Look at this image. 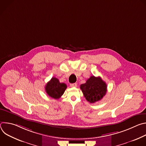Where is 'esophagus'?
<instances>
[{"label":"esophagus","instance_id":"1","mask_svg":"<svg viewBox=\"0 0 146 146\" xmlns=\"http://www.w3.org/2000/svg\"><path fill=\"white\" fill-rule=\"evenodd\" d=\"M70 87H77V84L76 83H73V84H70Z\"/></svg>","mask_w":146,"mask_h":146}]
</instances>
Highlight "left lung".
<instances>
[{
    "instance_id": "left-lung-1",
    "label": "left lung",
    "mask_w": 146,
    "mask_h": 146,
    "mask_svg": "<svg viewBox=\"0 0 146 146\" xmlns=\"http://www.w3.org/2000/svg\"><path fill=\"white\" fill-rule=\"evenodd\" d=\"M80 89L86 100L94 103L100 100L107 92V85L100 77L91 76L86 83L81 84Z\"/></svg>"
}]
</instances>
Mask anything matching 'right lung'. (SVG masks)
I'll return each instance as SVG.
<instances>
[{
  "label": "right lung",
  "mask_w": 146,
  "mask_h": 146,
  "mask_svg": "<svg viewBox=\"0 0 146 146\" xmlns=\"http://www.w3.org/2000/svg\"><path fill=\"white\" fill-rule=\"evenodd\" d=\"M67 86L65 83L60 82L59 80L52 77L48 81L45 87V90L47 95L52 98L58 99L64 94Z\"/></svg>",
  "instance_id": "right-lung-1"
}]
</instances>
